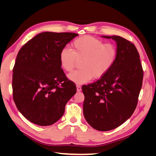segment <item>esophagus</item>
I'll return each mask as SVG.
<instances>
[{
  "instance_id": "34e87169",
  "label": "esophagus",
  "mask_w": 156,
  "mask_h": 156,
  "mask_svg": "<svg viewBox=\"0 0 156 156\" xmlns=\"http://www.w3.org/2000/svg\"><path fill=\"white\" fill-rule=\"evenodd\" d=\"M81 90V87L79 84H77V91L80 92Z\"/></svg>"
}]
</instances>
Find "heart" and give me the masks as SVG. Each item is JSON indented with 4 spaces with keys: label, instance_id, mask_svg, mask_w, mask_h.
I'll return each mask as SVG.
<instances>
[{
    "label": "heart",
    "instance_id": "heart-1",
    "mask_svg": "<svg viewBox=\"0 0 156 156\" xmlns=\"http://www.w3.org/2000/svg\"><path fill=\"white\" fill-rule=\"evenodd\" d=\"M72 50L64 48L60 51L59 62L65 72H70L80 61V69L68 75L71 81L77 84L88 82L92 77H103L114 66L118 49L115 44L104 43L91 36H83L72 44Z\"/></svg>",
    "mask_w": 156,
    "mask_h": 156
}]
</instances>
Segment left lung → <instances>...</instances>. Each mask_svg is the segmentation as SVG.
I'll return each mask as SVG.
<instances>
[{"mask_svg":"<svg viewBox=\"0 0 156 156\" xmlns=\"http://www.w3.org/2000/svg\"><path fill=\"white\" fill-rule=\"evenodd\" d=\"M116 41L118 56L105 76L83 85V113L98 131L116 128L129 119L137 105L143 69L139 52L131 41L119 36H103Z\"/></svg>","mask_w":156,"mask_h":156,"instance_id":"8db88e82","label":"left lung"}]
</instances>
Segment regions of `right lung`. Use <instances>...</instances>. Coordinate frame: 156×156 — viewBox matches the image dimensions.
I'll return each mask as SVG.
<instances>
[{
    "label": "right lung",
    "instance_id": "obj_1",
    "mask_svg": "<svg viewBox=\"0 0 156 156\" xmlns=\"http://www.w3.org/2000/svg\"><path fill=\"white\" fill-rule=\"evenodd\" d=\"M73 32H42L19 51L13 68V98L27 120L50 126L64 115L65 106L77 92L59 62L60 51L75 37Z\"/></svg>",
    "mask_w": 156,
    "mask_h": 156
}]
</instances>
